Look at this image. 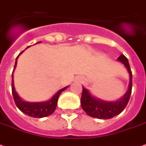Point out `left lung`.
<instances>
[{
    "label": "left lung",
    "instance_id": "left-lung-1",
    "mask_svg": "<svg viewBox=\"0 0 146 146\" xmlns=\"http://www.w3.org/2000/svg\"><path fill=\"white\" fill-rule=\"evenodd\" d=\"M118 61L122 63L129 74V84L127 92L119 100L113 102L102 100L98 99L84 86H82V94L81 97V105L85 112L90 117L98 119H110L120 114L127 106L131 94L132 89V73L130 68L127 57L121 55L117 58Z\"/></svg>",
    "mask_w": 146,
    "mask_h": 146
}]
</instances>
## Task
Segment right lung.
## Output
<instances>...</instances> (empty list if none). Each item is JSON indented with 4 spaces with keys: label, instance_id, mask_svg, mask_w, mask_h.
Masks as SVG:
<instances>
[{
    "label": "right lung",
    "instance_id": "obj_1",
    "mask_svg": "<svg viewBox=\"0 0 146 146\" xmlns=\"http://www.w3.org/2000/svg\"><path fill=\"white\" fill-rule=\"evenodd\" d=\"M41 42H38L36 43H39ZM29 47V46H28ZM27 47V48H28ZM26 48V49H27ZM24 52V50L22 51L20 54H19V56L16 57L15 59V67H14L13 72L15 71V69L16 68L17 65V60L20 56V54H22ZM13 72H12V81H11V89H12V94H13L14 100L15 103L16 104L17 107L19 108L22 113H25L26 115L32 117L36 118H41L44 117H47V116L50 115L53 113L54 112V110L56 109L57 105V100L58 98L60 96V93L64 91L68 86H66L64 88L60 89L57 92H56V94L52 96L49 100L44 101V102H27V101L23 100L22 98L20 97L19 94L17 93L15 88V85H14V75Z\"/></svg>",
    "mask_w": 146,
    "mask_h": 146
}]
</instances>
